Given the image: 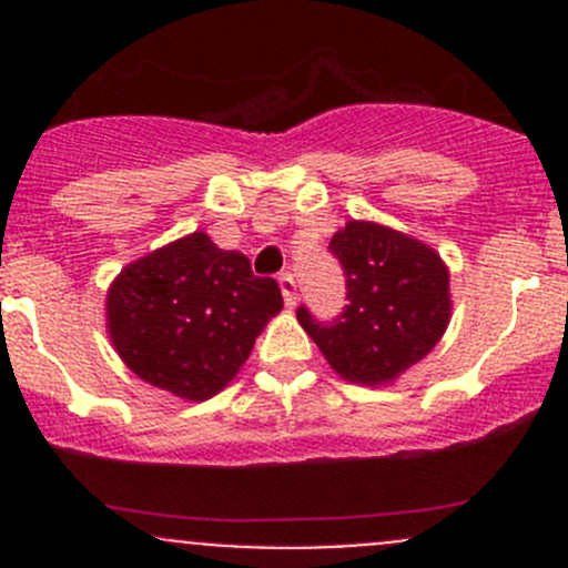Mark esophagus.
<instances>
[{
    "label": "esophagus",
    "instance_id": "obj_1",
    "mask_svg": "<svg viewBox=\"0 0 568 568\" xmlns=\"http://www.w3.org/2000/svg\"><path fill=\"white\" fill-rule=\"evenodd\" d=\"M277 280H280V291H283L285 305L294 307V305H296V280H294V274L283 272Z\"/></svg>",
    "mask_w": 568,
    "mask_h": 568
}]
</instances>
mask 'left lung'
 <instances>
[{"mask_svg": "<svg viewBox=\"0 0 568 568\" xmlns=\"http://www.w3.org/2000/svg\"><path fill=\"white\" fill-rule=\"evenodd\" d=\"M329 252L346 277L348 305L332 321L302 305L296 318L343 379L393 382L448 326V268L432 247L374 222H348L332 236Z\"/></svg>", "mask_w": 568, "mask_h": 568, "instance_id": "1", "label": "left lung"}]
</instances>
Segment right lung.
<instances>
[{
  "label": "right lung",
  "mask_w": 568,
  "mask_h": 568,
  "mask_svg": "<svg viewBox=\"0 0 568 568\" xmlns=\"http://www.w3.org/2000/svg\"><path fill=\"white\" fill-rule=\"evenodd\" d=\"M280 311L277 280L255 277L242 252L220 250L205 233L125 266L106 296L109 335L123 363L189 400L220 393Z\"/></svg>",
  "instance_id": "1"
}]
</instances>
